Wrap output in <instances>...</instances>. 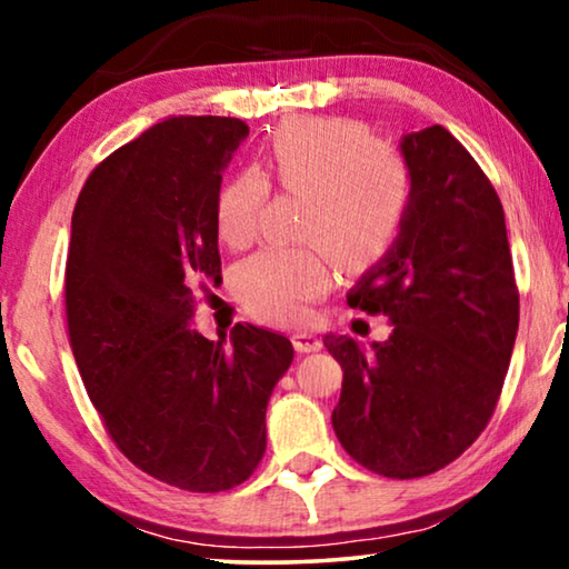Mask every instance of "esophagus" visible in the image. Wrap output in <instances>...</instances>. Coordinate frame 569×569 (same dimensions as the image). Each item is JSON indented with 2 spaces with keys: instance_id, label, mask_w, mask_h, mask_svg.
Segmentation results:
<instances>
[{
  "instance_id": "34e87169",
  "label": "esophagus",
  "mask_w": 569,
  "mask_h": 569,
  "mask_svg": "<svg viewBox=\"0 0 569 569\" xmlns=\"http://www.w3.org/2000/svg\"><path fill=\"white\" fill-rule=\"evenodd\" d=\"M292 345L298 349L300 355H308V352H318V349L323 347V341L316 337V333H308V331H298L292 333Z\"/></svg>"
}]
</instances>
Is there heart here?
Instances as JSON below:
<instances>
[{"mask_svg": "<svg viewBox=\"0 0 569 569\" xmlns=\"http://www.w3.org/2000/svg\"><path fill=\"white\" fill-rule=\"evenodd\" d=\"M263 176L308 197L302 238L325 246L263 248L236 271L238 298L267 321H300L329 290L331 259L349 271L386 256L409 209V168L393 147L376 142L362 123L306 119L287 123L263 152ZM267 183L238 173L217 197V232L243 248L253 240Z\"/></svg>", "mask_w": 569, "mask_h": 569, "instance_id": "obj_1", "label": "heart"}]
</instances>
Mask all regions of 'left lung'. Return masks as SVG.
I'll return each mask as SVG.
<instances>
[{
  "mask_svg": "<svg viewBox=\"0 0 569 569\" xmlns=\"http://www.w3.org/2000/svg\"><path fill=\"white\" fill-rule=\"evenodd\" d=\"M409 209L383 259L347 295L393 331L362 347L326 333L345 370L333 432L365 469L417 479L456 461L500 399L518 290L500 197L440 123L401 137Z\"/></svg>",
  "mask_w": 569,
  "mask_h": 569,
  "instance_id": "left-lung-1",
  "label": "left lung"
}]
</instances>
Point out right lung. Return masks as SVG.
Masks as SVG:
<instances>
[{
  "label": "right lung",
  "instance_id": "add662e5",
  "mask_svg": "<svg viewBox=\"0 0 569 569\" xmlns=\"http://www.w3.org/2000/svg\"><path fill=\"white\" fill-rule=\"evenodd\" d=\"M246 137L240 119L170 116L92 170L72 214L64 298L82 383L121 453L189 492L251 477L295 357L251 323L230 341L191 329L197 279L220 282L214 207Z\"/></svg>",
  "mask_w": 569,
  "mask_h": 569
}]
</instances>
